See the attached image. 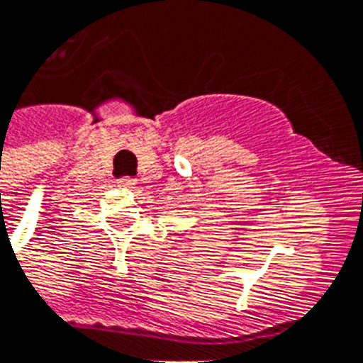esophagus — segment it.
Wrapping results in <instances>:
<instances>
[{
    "instance_id": "esophagus-1",
    "label": "esophagus",
    "mask_w": 363,
    "mask_h": 363,
    "mask_svg": "<svg viewBox=\"0 0 363 363\" xmlns=\"http://www.w3.org/2000/svg\"><path fill=\"white\" fill-rule=\"evenodd\" d=\"M117 184L121 185V187H135V184H138V179L135 178H123V179H119V182H117Z\"/></svg>"
}]
</instances>
